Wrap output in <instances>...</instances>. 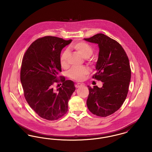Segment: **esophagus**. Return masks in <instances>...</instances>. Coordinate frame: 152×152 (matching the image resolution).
Returning <instances> with one entry per match:
<instances>
[{"instance_id": "34e87169", "label": "esophagus", "mask_w": 152, "mask_h": 152, "mask_svg": "<svg viewBox=\"0 0 152 152\" xmlns=\"http://www.w3.org/2000/svg\"><path fill=\"white\" fill-rule=\"evenodd\" d=\"M81 86H83V85L80 84V83H77V84H76L75 85V87L76 88H79V87H80Z\"/></svg>"}]
</instances>
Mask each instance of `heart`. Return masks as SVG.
<instances>
[{
  "label": "heart",
  "mask_w": 152,
  "mask_h": 152,
  "mask_svg": "<svg viewBox=\"0 0 152 152\" xmlns=\"http://www.w3.org/2000/svg\"><path fill=\"white\" fill-rule=\"evenodd\" d=\"M71 48L75 50L84 58H89L94 53L92 47L88 43L84 41L76 42L72 45ZM68 57L69 51L68 49H66L60 56V61L62 68H66L69 66ZM89 73V69L86 66L72 67L68 71V75L69 77L72 80L81 81L85 79L86 76L88 75Z\"/></svg>",
  "instance_id": "1"
}]
</instances>
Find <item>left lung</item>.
<instances>
[{
  "label": "left lung",
  "mask_w": 152,
  "mask_h": 152,
  "mask_svg": "<svg viewBox=\"0 0 152 152\" xmlns=\"http://www.w3.org/2000/svg\"><path fill=\"white\" fill-rule=\"evenodd\" d=\"M84 39L98 44L97 72L92 78L103 83L102 88L87 86L89 95L87 105L93 114L106 117L121 107L127 97L131 79L129 58L119 43L104 34Z\"/></svg>",
  "instance_id": "left-lung-1"
}]
</instances>
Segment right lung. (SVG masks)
<instances>
[{
	"label": "right lung",
	"instance_id": "right-lung-1",
	"mask_svg": "<svg viewBox=\"0 0 152 152\" xmlns=\"http://www.w3.org/2000/svg\"><path fill=\"white\" fill-rule=\"evenodd\" d=\"M71 41L53 36L39 38L22 58L20 79L24 96L36 113L48 121L57 120L66 113L68 100L76 89L73 81L58 75L61 52ZM59 82L62 87L54 89L53 84Z\"/></svg>",
	"mask_w": 152,
	"mask_h": 152
}]
</instances>
